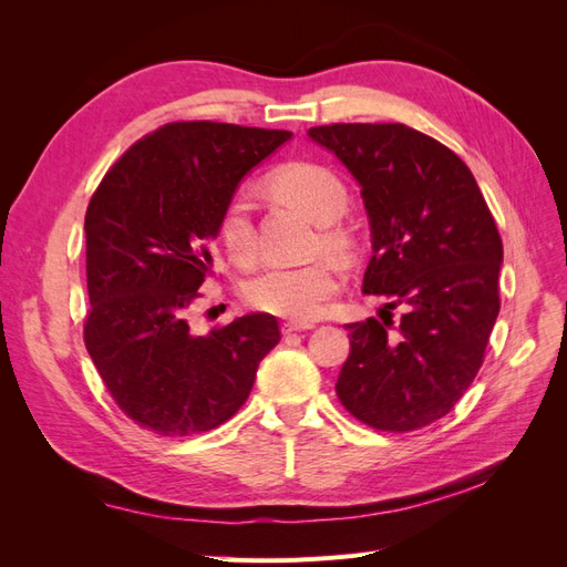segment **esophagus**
<instances>
[{
    "label": "esophagus",
    "instance_id": "34e87169",
    "mask_svg": "<svg viewBox=\"0 0 567 567\" xmlns=\"http://www.w3.org/2000/svg\"><path fill=\"white\" fill-rule=\"evenodd\" d=\"M307 329H315V323H302V321H284L281 323V333L290 336V333H300Z\"/></svg>",
    "mask_w": 567,
    "mask_h": 567
}]
</instances>
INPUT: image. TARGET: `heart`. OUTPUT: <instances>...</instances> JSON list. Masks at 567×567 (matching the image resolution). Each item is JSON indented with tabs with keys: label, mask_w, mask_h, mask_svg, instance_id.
Returning a JSON list of instances; mask_svg holds the SVG:
<instances>
[{
	"label": "heart",
	"mask_w": 567,
	"mask_h": 567,
	"mask_svg": "<svg viewBox=\"0 0 567 567\" xmlns=\"http://www.w3.org/2000/svg\"><path fill=\"white\" fill-rule=\"evenodd\" d=\"M269 186L279 196L315 217L321 225L336 221L348 208V188L331 167L293 161L274 169L269 175ZM219 241L236 265L248 267L257 255L252 205L246 194H234L221 205L217 221ZM326 244H340L342 234L338 229H323ZM342 286V269L336 260L321 257V260L307 265H279L269 267L248 286V302L255 310L271 317L290 321H315L338 296Z\"/></svg>",
	"instance_id": "heart-1"
}]
</instances>
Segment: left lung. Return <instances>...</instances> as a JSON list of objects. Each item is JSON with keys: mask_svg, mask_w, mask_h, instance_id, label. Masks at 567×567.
I'll return each instance as SVG.
<instances>
[{"mask_svg": "<svg viewBox=\"0 0 567 567\" xmlns=\"http://www.w3.org/2000/svg\"><path fill=\"white\" fill-rule=\"evenodd\" d=\"M310 136L362 186L373 246L364 293L404 307L398 326L346 323L338 400L375 431H419L450 414L485 362L502 307L499 229L468 165L433 136L402 123H333Z\"/></svg>", "mask_w": 567, "mask_h": 567, "instance_id": "obj_1", "label": "left lung"}]
</instances>
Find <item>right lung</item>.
I'll return each instance as SVG.
<instances>
[{
	"mask_svg": "<svg viewBox=\"0 0 567 567\" xmlns=\"http://www.w3.org/2000/svg\"><path fill=\"white\" fill-rule=\"evenodd\" d=\"M288 140L286 130L179 120L132 144L96 186L84 215V346L144 431L184 437L229 421L281 340L271 315L194 336L188 312L210 277L221 205Z\"/></svg>",
	"mask_w": 567,
	"mask_h": 567,
	"instance_id": "1",
	"label": "right lung"
}]
</instances>
